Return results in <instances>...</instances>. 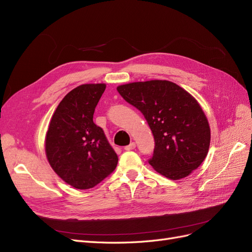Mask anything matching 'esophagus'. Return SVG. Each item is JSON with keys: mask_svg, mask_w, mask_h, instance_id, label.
<instances>
[{"mask_svg": "<svg viewBox=\"0 0 252 252\" xmlns=\"http://www.w3.org/2000/svg\"><path fill=\"white\" fill-rule=\"evenodd\" d=\"M135 148V143H130V144H129L128 145V146H126L125 147V150H133Z\"/></svg>", "mask_w": 252, "mask_h": 252, "instance_id": "1", "label": "esophagus"}]
</instances>
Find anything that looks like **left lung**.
<instances>
[{
  "instance_id": "8db88e82",
  "label": "left lung",
  "mask_w": 252,
  "mask_h": 252,
  "mask_svg": "<svg viewBox=\"0 0 252 252\" xmlns=\"http://www.w3.org/2000/svg\"><path fill=\"white\" fill-rule=\"evenodd\" d=\"M146 119L156 147L149 164L170 180L184 179L207 157L210 127L199 102L166 80L133 82L117 87Z\"/></svg>"
}]
</instances>
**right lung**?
Instances as JSON below:
<instances>
[{
    "label": "right lung",
    "mask_w": 252,
    "mask_h": 252,
    "mask_svg": "<svg viewBox=\"0 0 252 252\" xmlns=\"http://www.w3.org/2000/svg\"><path fill=\"white\" fill-rule=\"evenodd\" d=\"M106 84H83L68 93L53 112L45 138L48 163L77 189L94 188L116 169L118 155L94 123Z\"/></svg>",
    "instance_id": "right-lung-1"
}]
</instances>
